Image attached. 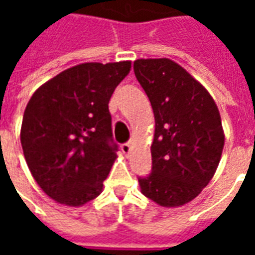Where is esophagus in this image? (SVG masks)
<instances>
[{
	"instance_id": "34e87169",
	"label": "esophagus",
	"mask_w": 255,
	"mask_h": 255,
	"mask_svg": "<svg viewBox=\"0 0 255 255\" xmlns=\"http://www.w3.org/2000/svg\"><path fill=\"white\" fill-rule=\"evenodd\" d=\"M122 151L124 153V155L129 154V151H131V144H129V143H123L122 144Z\"/></svg>"
}]
</instances>
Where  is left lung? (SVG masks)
I'll return each mask as SVG.
<instances>
[{
	"label": "left lung",
	"instance_id": "8db88e82",
	"mask_svg": "<svg viewBox=\"0 0 255 255\" xmlns=\"http://www.w3.org/2000/svg\"><path fill=\"white\" fill-rule=\"evenodd\" d=\"M133 72L153 108L151 172L144 197L164 208L188 203L214 176L224 149L219 108L202 84L169 58H140Z\"/></svg>",
	"mask_w": 255,
	"mask_h": 255
}]
</instances>
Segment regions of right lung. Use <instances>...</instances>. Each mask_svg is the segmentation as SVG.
Segmentation results:
<instances>
[{"label":"right lung","instance_id":"right-lung-1","mask_svg":"<svg viewBox=\"0 0 255 255\" xmlns=\"http://www.w3.org/2000/svg\"><path fill=\"white\" fill-rule=\"evenodd\" d=\"M129 69L131 61L79 64L28 101L21 147L32 177L56 202L82 206L102 191L117 158L108 104Z\"/></svg>","mask_w":255,"mask_h":255}]
</instances>
